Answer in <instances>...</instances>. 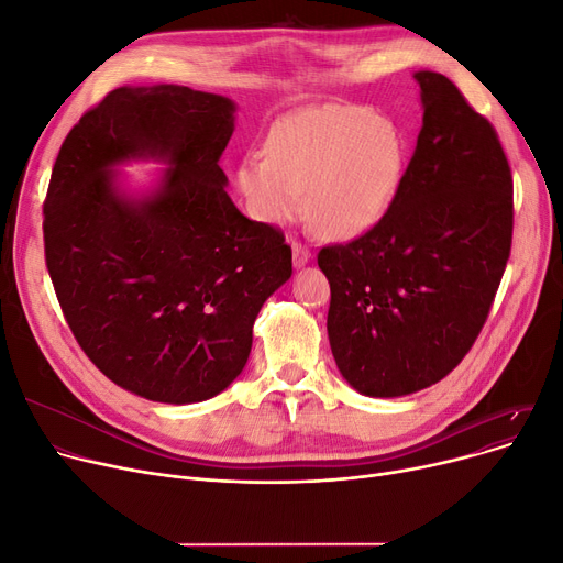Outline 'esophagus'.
Masks as SVG:
<instances>
[{
	"label": "esophagus",
	"instance_id": "34e87169",
	"mask_svg": "<svg viewBox=\"0 0 563 563\" xmlns=\"http://www.w3.org/2000/svg\"><path fill=\"white\" fill-rule=\"evenodd\" d=\"M291 257H294V266H303L310 260V249L306 244L294 240L291 242Z\"/></svg>",
	"mask_w": 563,
	"mask_h": 563
}]
</instances>
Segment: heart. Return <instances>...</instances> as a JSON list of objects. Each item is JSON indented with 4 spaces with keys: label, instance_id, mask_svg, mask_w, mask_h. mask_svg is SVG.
Segmentation results:
<instances>
[{
    "label": "heart",
    "instance_id": "obj_1",
    "mask_svg": "<svg viewBox=\"0 0 563 563\" xmlns=\"http://www.w3.org/2000/svg\"><path fill=\"white\" fill-rule=\"evenodd\" d=\"M406 164L401 130L358 104H321L289 113L272 128L266 155H249L236 187L255 219L280 225L301 212L333 240L376 225L397 196Z\"/></svg>",
    "mask_w": 563,
    "mask_h": 563
}]
</instances>
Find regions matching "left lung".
Instances as JSON below:
<instances>
[{
    "instance_id": "left-lung-1",
    "label": "left lung",
    "mask_w": 563,
    "mask_h": 563,
    "mask_svg": "<svg viewBox=\"0 0 563 563\" xmlns=\"http://www.w3.org/2000/svg\"><path fill=\"white\" fill-rule=\"evenodd\" d=\"M416 79L422 130L390 210L317 255L333 358L367 397L448 376L479 338L511 255L514 177L495 128L445 75Z\"/></svg>"
}]
</instances>
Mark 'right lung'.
I'll return each mask as SVG.
<instances>
[{
    "label": "right lung",
    "instance_id": "right-lung-1",
    "mask_svg": "<svg viewBox=\"0 0 563 563\" xmlns=\"http://www.w3.org/2000/svg\"><path fill=\"white\" fill-rule=\"evenodd\" d=\"M228 98L189 86H123L68 132L43 205L45 264L81 351L109 380L164 404L205 401L240 376L262 303L291 276L278 225L225 194ZM134 156L173 166L132 203L108 168Z\"/></svg>",
    "mask_w": 563,
    "mask_h": 563
}]
</instances>
